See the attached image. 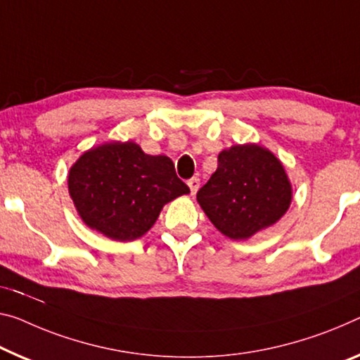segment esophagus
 Instances as JSON below:
<instances>
[{
  "label": "esophagus",
  "instance_id": "obj_1",
  "mask_svg": "<svg viewBox=\"0 0 360 360\" xmlns=\"http://www.w3.org/2000/svg\"><path fill=\"white\" fill-rule=\"evenodd\" d=\"M188 186H190L191 195H196V191H198V188H199V179H196V176H193V179L188 180Z\"/></svg>",
  "mask_w": 360,
  "mask_h": 360
}]
</instances>
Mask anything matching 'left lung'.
Segmentation results:
<instances>
[{"label": "left lung", "instance_id": "8db88e82", "mask_svg": "<svg viewBox=\"0 0 360 360\" xmlns=\"http://www.w3.org/2000/svg\"><path fill=\"white\" fill-rule=\"evenodd\" d=\"M217 170L198 191V202L215 229L246 240L288 211L291 185L281 162L257 145H236L219 154Z\"/></svg>", "mask_w": 360, "mask_h": 360}]
</instances>
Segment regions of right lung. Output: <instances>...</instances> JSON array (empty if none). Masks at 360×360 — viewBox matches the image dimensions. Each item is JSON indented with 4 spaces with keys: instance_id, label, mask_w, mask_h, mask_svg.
I'll use <instances>...</instances> for the list:
<instances>
[{
    "instance_id": "obj_1",
    "label": "right lung",
    "mask_w": 360,
    "mask_h": 360,
    "mask_svg": "<svg viewBox=\"0 0 360 360\" xmlns=\"http://www.w3.org/2000/svg\"><path fill=\"white\" fill-rule=\"evenodd\" d=\"M69 193L90 229L110 240L134 241L151 229L164 204L190 188L167 156H149L127 141L82 154L69 172Z\"/></svg>"
}]
</instances>
